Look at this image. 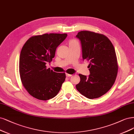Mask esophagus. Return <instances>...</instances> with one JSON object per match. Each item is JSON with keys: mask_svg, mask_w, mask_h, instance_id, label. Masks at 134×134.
I'll return each instance as SVG.
<instances>
[{"mask_svg": "<svg viewBox=\"0 0 134 134\" xmlns=\"http://www.w3.org/2000/svg\"><path fill=\"white\" fill-rule=\"evenodd\" d=\"M66 76L67 77H70V76H72V75L71 74H68V73H66Z\"/></svg>", "mask_w": 134, "mask_h": 134, "instance_id": "obj_1", "label": "esophagus"}]
</instances>
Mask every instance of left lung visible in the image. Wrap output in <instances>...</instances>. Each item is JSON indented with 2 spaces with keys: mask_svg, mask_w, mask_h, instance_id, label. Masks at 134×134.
<instances>
[{
  "mask_svg": "<svg viewBox=\"0 0 134 134\" xmlns=\"http://www.w3.org/2000/svg\"><path fill=\"white\" fill-rule=\"evenodd\" d=\"M76 37L81 42L83 60L90 61L88 77L79 74L76 85L79 93L90 99L98 98L111 88L118 74V65L114 46L103 34L81 31Z\"/></svg>",
  "mask_w": 134,
  "mask_h": 134,
  "instance_id": "obj_1",
  "label": "left lung"
}]
</instances>
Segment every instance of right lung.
Returning <instances> with one entry per match:
<instances>
[{
  "label": "right lung",
  "instance_id": "1",
  "mask_svg": "<svg viewBox=\"0 0 134 134\" xmlns=\"http://www.w3.org/2000/svg\"><path fill=\"white\" fill-rule=\"evenodd\" d=\"M66 34H44L31 36L23 45L19 58V73L22 84L34 98L47 100L56 96L65 80V73L47 69L55 57L58 46Z\"/></svg>",
  "mask_w": 134,
  "mask_h": 134
}]
</instances>
